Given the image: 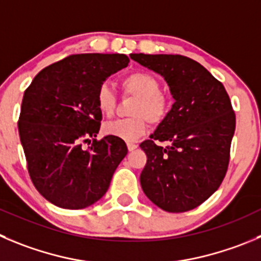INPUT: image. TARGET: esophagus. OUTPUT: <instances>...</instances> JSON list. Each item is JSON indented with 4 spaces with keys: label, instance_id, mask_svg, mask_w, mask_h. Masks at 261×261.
Here are the masks:
<instances>
[{
    "label": "esophagus",
    "instance_id": "1",
    "mask_svg": "<svg viewBox=\"0 0 261 261\" xmlns=\"http://www.w3.org/2000/svg\"><path fill=\"white\" fill-rule=\"evenodd\" d=\"M126 147H128L129 151H133V150H136V148H137V145H136V143H133V142H128V143H126Z\"/></svg>",
    "mask_w": 261,
    "mask_h": 261
}]
</instances>
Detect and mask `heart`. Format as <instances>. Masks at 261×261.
I'll list each match as a JSON object with an SVG mask.
<instances>
[{
	"instance_id": "b5f03b06",
	"label": "heart",
	"mask_w": 261,
	"mask_h": 261,
	"mask_svg": "<svg viewBox=\"0 0 261 261\" xmlns=\"http://www.w3.org/2000/svg\"><path fill=\"white\" fill-rule=\"evenodd\" d=\"M160 81L147 71H133L121 79L124 95L136 97L132 106L133 118L120 119L103 125L106 136L133 142L147 130L148 121L159 124L170 111L169 97L160 91ZM96 105L106 118H111L116 110V96L108 84H102L96 95Z\"/></svg>"
}]
</instances>
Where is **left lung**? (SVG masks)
Returning <instances> with one entry per match:
<instances>
[{
  "label": "left lung",
  "mask_w": 261,
  "mask_h": 261,
  "mask_svg": "<svg viewBox=\"0 0 261 261\" xmlns=\"http://www.w3.org/2000/svg\"><path fill=\"white\" fill-rule=\"evenodd\" d=\"M130 59L164 76L175 102L151 140L141 173L145 195L169 213L197 207L219 188L228 170L236 114L222 82L182 55L133 54ZM170 142L161 148L154 142Z\"/></svg>",
  "instance_id": "left-lung-1"
}]
</instances>
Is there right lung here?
Wrapping results in <instances>:
<instances>
[{"instance_id":"add662e5","label":"right lung","mask_w":261,"mask_h":261,"mask_svg":"<svg viewBox=\"0 0 261 261\" xmlns=\"http://www.w3.org/2000/svg\"><path fill=\"white\" fill-rule=\"evenodd\" d=\"M128 63L120 54L70 55L42 69L24 92L17 128L28 172L56 206L84 209L100 200L125 158L123 140H96L102 120L96 95ZM83 143L91 146L84 149Z\"/></svg>"}]
</instances>
